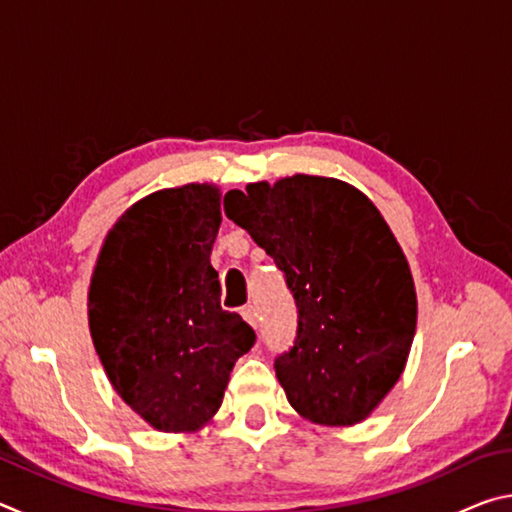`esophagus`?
Segmentation results:
<instances>
[{
    "mask_svg": "<svg viewBox=\"0 0 512 512\" xmlns=\"http://www.w3.org/2000/svg\"><path fill=\"white\" fill-rule=\"evenodd\" d=\"M241 316H244L246 323H250L257 329V311H255V307H250V305L244 307V309H241Z\"/></svg>",
    "mask_w": 512,
    "mask_h": 512,
    "instance_id": "1",
    "label": "esophagus"
}]
</instances>
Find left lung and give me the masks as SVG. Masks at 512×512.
Segmentation results:
<instances>
[{"label":"left lung","instance_id":"left-lung-1","mask_svg":"<svg viewBox=\"0 0 512 512\" xmlns=\"http://www.w3.org/2000/svg\"><path fill=\"white\" fill-rule=\"evenodd\" d=\"M223 210L296 300V341L275 359L289 404L327 427L368 418L404 372L418 320L411 268L384 216L343 180L305 173L232 189Z\"/></svg>","mask_w":512,"mask_h":512}]
</instances>
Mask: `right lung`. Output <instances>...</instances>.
I'll list each match as a JSON object with an SVG mask.
<instances>
[{
	"label": "right lung",
	"mask_w": 512,
	"mask_h": 512,
	"mask_svg": "<svg viewBox=\"0 0 512 512\" xmlns=\"http://www.w3.org/2000/svg\"><path fill=\"white\" fill-rule=\"evenodd\" d=\"M219 225L214 185L162 189L121 214L94 266V348L121 400L158 431L203 427L255 343L253 327L221 309L210 264Z\"/></svg>",
	"instance_id": "add662e5"
}]
</instances>
